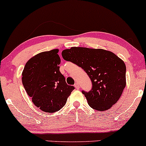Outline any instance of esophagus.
I'll return each instance as SVG.
<instances>
[{"instance_id":"1","label":"esophagus","mask_w":146,"mask_h":146,"mask_svg":"<svg viewBox=\"0 0 146 146\" xmlns=\"http://www.w3.org/2000/svg\"><path fill=\"white\" fill-rule=\"evenodd\" d=\"M74 87H75V88H76V89H79V85H78V83H76L74 84Z\"/></svg>"}]
</instances>
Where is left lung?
<instances>
[{"mask_svg": "<svg viewBox=\"0 0 146 146\" xmlns=\"http://www.w3.org/2000/svg\"><path fill=\"white\" fill-rule=\"evenodd\" d=\"M63 59L81 68L91 79V90L82 91L92 108L105 111L121 96L126 85L125 63L103 49L73 47L62 52Z\"/></svg>", "mask_w": 146, "mask_h": 146, "instance_id": "obj_1", "label": "left lung"}]
</instances>
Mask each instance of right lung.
Here are the masks:
<instances>
[{
    "mask_svg": "<svg viewBox=\"0 0 146 146\" xmlns=\"http://www.w3.org/2000/svg\"><path fill=\"white\" fill-rule=\"evenodd\" d=\"M58 50L39 53L26 63L22 73L25 90L34 104L45 112L61 109L74 87L60 73Z\"/></svg>",
    "mask_w": 146,
    "mask_h": 146,
    "instance_id": "1",
    "label": "right lung"
}]
</instances>
